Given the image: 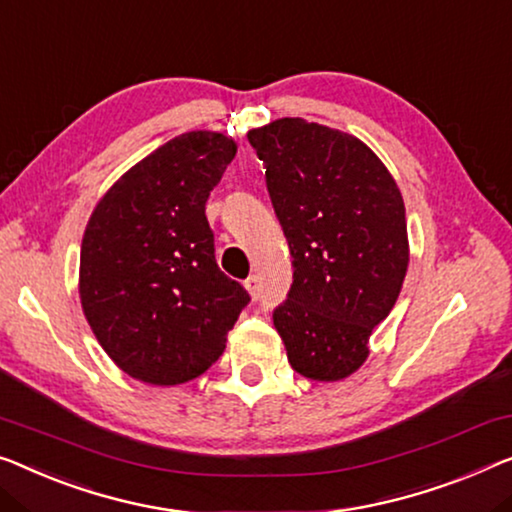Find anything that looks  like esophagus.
I'll return each mask as SVG.
<instances>
[{
	"label": "esophagus",
	"mask_w": 512,
	"mask_h": 512,
	"mask_svg": "<svg viewBox=\"0 0 512 512\" xmlns=\"http://www.w3.org/2000/svg\"><path fill=\"white\" fill-rule=\"evenodd\" d=\"M243 287L248 289L250 299H253V301L259 299V280H257V276H250L246 282H243Z\"/></svg>",
	"instance_id": "esophagus-1"
}]
</instances>
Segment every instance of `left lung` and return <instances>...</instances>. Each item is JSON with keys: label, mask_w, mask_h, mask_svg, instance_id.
I'll list each match as a JSON object with an SVG mask.
<instances>
[{"label": "left lung", "mask_w": 512, "mask_h": 512, "mask_svg": "<svg viewBox=\"0 0 512 512\" xmlns=\"http://www.w3.org/2000/svg\"><path fill=\"white\" fill-rule=\"evenodd\" d=\"M248 142L292 253V289L273 312L287 361L312 381L347 379L407 276L398 183L358 137L301 117L253 128Z\"/></svg>", "instance_id": "obj_1"}]
</instances>
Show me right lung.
Returning a JSON list of instances; mask_svg holds the SVG:
<instances>
[{
    "label": "right lung",
    "instance_id": "1",
    "mask_svg": "<svg viewBox=\"0 0 512 512\" xmlns=\"http://www.w3.org/2000/svg\"><path fill=\"white\" fill-rule=\"evenodd\" d=\"M232 137L181 133L112 183L82 236V312L117 368L151 386L200 377L250 301L218 269L204 204Z\"/></svg>",
    "mask_w": 512,
    "mask_h": 512
}]
</instances>
